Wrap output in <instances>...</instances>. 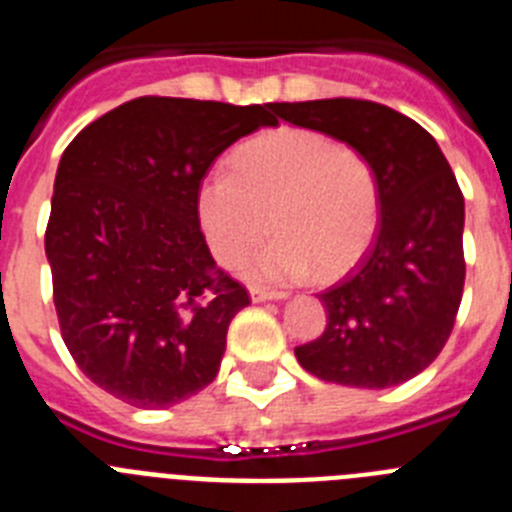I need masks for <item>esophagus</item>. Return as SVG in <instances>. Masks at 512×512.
Returning <instances> with one entry per match:
<instances>
[{"label":"esophagus","mask_w":512,"mask_h":512,"mask_svg":"<svg viewBox=\"0 0 512 512\" xmlns=\"http://www.w3.org/2000/svg\"><path fill=\"white\" fill-rule=\"evenodd\" d=\"M284 292L279 289H266V287H251V300L253 302H266V300H284Z\"/></svg>","instance_id":"obj_1"}]
</instances>
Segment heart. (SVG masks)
I'll use <instances>...</instances> for the list:
<instances>
[{
  "mask_svg": "<svg viewBox=\"0 0 512 512\" xmlns=\"http://www.w3.org/2000/svg\"><path fill=\"white\" fill-rule=\"evenodd\" d=\"M197 217L215 259L238 266L271 228L277 235L246 271L289 282L336 277L364 256L379 225V179L354 146L318 130L282 128L248 140L233 171L215 169L197 189Z\"/></svg>",
  "mask_w": 512,
  "mask_h": 512,
  "instance_id": "obj_1",
  "label": "heart"
}]
</instances>
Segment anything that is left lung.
Returning <instances> with one entry per match:
<instances>
[{"mask_svg":"<svg viewBox=\"0 0 512 512\" xmlns=\"http://www.w3.org/2000/svg\"><path fill=\"white\" fill-rule=\"evenodd\" d=\"M282 120L359 148L379 179L374 243L320 292L328 325L295 348L323 382L384 390L433 364L464 292V194L428 130L369 99L274 104Z\"/></svg>","mask_w":512,"mask_h":512,"instance_id":"1","label":"left lung"}]
</instances>
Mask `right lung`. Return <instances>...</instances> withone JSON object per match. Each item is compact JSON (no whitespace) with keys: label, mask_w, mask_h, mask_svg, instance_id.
Instances as JSON below:
<instances>
[{"label":"right lung","mask_w":512,"mask_h":512,"mask_svg":"<svg viewBox=\"0 0 512 512\" xmlns=\"http://www.w3.org/2000/svg\"><path fill=\"white\" fill-rule=\"evenodd\" d=\"M277 125L274 104L138 97L63 151L45 256L76 366L135 408H171L217 377L248 289L212 259L197 189L235 140Z\"/></svg>","instance_id":"right-lung-1"}]
</instances>
